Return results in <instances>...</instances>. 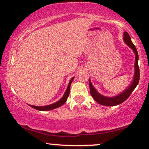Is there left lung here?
I'll return each instance as SVG.
<instances>
[{
    "label": "left lung",
    "mask_w": 149,
    "mask_h": 149,
    "mask_svg": "<svg viewBox=\"0 0 149 149\" xmlns=\"http://www.w3.org/2000/svg\"><path fill=\"white\" fill-rule=\"evenodd\" d=\"M124 38L123 40L125 42V44H127V46H129L131 49L133 50L134 53L136 55V59H135V71H134V77L133 79L132 82H131V85H129L126 90H124L123 92H122L121 93L118 94L117 96H112V97H107V96L101 95L100 93L96 91V89L94 88V86H92L91 81H90V79L89 80V85H90V94L94 100H96L98 104H100L102 105L105 106H115L121 104L122 103L126 100L127 98H129V96H130L131 92L134 90V89L136 88V86H138L139 80H140V70H139V66H138V53L137 51V49L136 46H134V44H133V42H131V38L129 36V33L127 32H125L123 33Z\"/></svg>",
    "instance_id": "8db88e82"
}]
</instances>
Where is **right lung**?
I'll use <instances>...</instances> for the list:
<instances>
[{
	"instance_id": "obj_1",
	"label": "right lung",
	"mask_w": 149,
	"mask_h": 149,
	"mask_svg": "<svg viewBox=\"0 0 149 149\" xmlns=\"http://www.w3.org/2000/svg\"><path fill=\"white\" fill-rule=\"evenodd\" d=\"M74 78V77H72V78L70 79V82H69L68 84V86L66 90H65V93L62 96V98H61L60 100H59L58 101L56 102V103L51 104V105H46V106H35V105H29L30 107L34 108V109L39 110V111H49V110H52V109H56V108L57 107H61V106L63 105V104L65 103V101L67 100V98L68 97L69 94H70V85L72 84Z\"/></svg>"
}]
</instances>
